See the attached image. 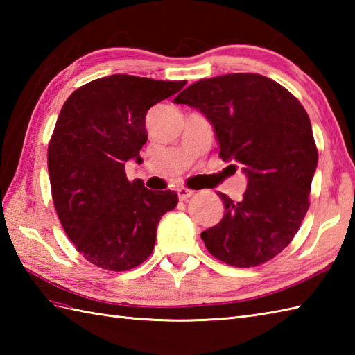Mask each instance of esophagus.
Listing matches in <instances>:
<instances>
[{"instance_id":"esophagus-1","label":"esophagus","mask_w":355,"mask_h":355,"mask_svg":"<svg viewBox=\"0 0 355 355\" xmlns=\"http://www.w3.org/2000/svg\"><path fill=\"white\" fill-rule=\"evenodd\" d=\"M177 193H178V198L182 200V201H184V200H187V198H191L192 195H193V191H191V189H186V187H180V189L177 191Z\"/></svg>"}]
</instances>
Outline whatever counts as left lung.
<instances>
[{"instance_id":"1","label":"left lung","mask_w":355,"mask_h":355,"mask_svg":"<svg viewBox=\"0 0 355 355\" xmlns=\"http://www.w3.org/2000/svg\"><path fill=\"white\" fill-rule=\"evenodd\" d=\"M175 103L197 108L212 123L220 157L243 164V200L224 201V216L201 233L209 253L229 266L256 267L291 243L308 207L318 168L311 122L288 89L261 74L201 79Z\"/></svg>"}]
</instances>
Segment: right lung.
Listing matches in <instances>:
<instances>
[{"instance_id":"obj_1","label":"right lung","mask_w":355,"mask_h":355,"mask_svg":"<svg viewBox=\"0 0 355 355\" xmlns=\"http://www.w3.org/2000/svg\"><path fill=\"white\" fill-rule=\"evenodd\" d=\"M184 85L112 74L78 88L59 112L47 153L51 197L67 236L97 267L145 262L162 216L177 206L175 192L130 182L125 164L139 160L148 140V110Z\"/></svg>"}]
</instances>
